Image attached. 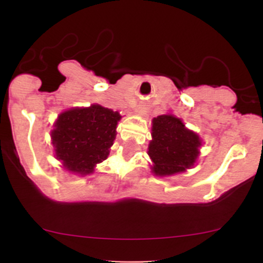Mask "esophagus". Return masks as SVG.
<instances>
[{"mask_svg":"<svg viewBox=\"0 0 263 263\" xmlns=\"http://www.w3.org/2000/svg\"><path fill=\"white\" fill-rule=\"evenodd\" d=\"M137 113H139V115H142V109H137Z\"/></svg>","mask_w":263,"mask_h":263,"instance_id":"1","label":"esophagus"}]
</instances>
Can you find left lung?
Masks as SVG:
<instances>
[{"mask_svg":"<svg viewBox=\"0 0 263 263\" xmlns=\"http://www.w3.org/2000/svg\"><path fill=\"white\" fill-rule=\"evenodd\" d=\"M153 140L148 156L156 176H171L191 168L198 156L201 140L183 122L172 115L153 119Z\"/></svg>","mask_w":263,"mask_h":263,"instance_id":"1","label":"left lung"}]
</instances>
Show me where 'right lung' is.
Segmentation results:
<instances>
[{
	"instance_id": "obj_1",
	"label": "right lung",
	"mask_w": 263,
	"mask_h": 263,
	"mask_svg": "<svg viewBox=\"0 0 263 263\" xmlns=\"http://www.w3.org/2000/svg\"><path fill=\"white\" fill-rule=\"evenodd\" d=\"M119 119L118 112L98 104L66 110L52 131L55 155L67 171L91 173L98 163L107 159Z\"/></svg>"
}]
</instances>
